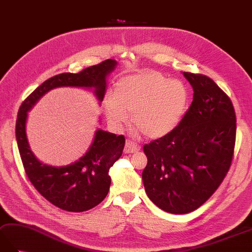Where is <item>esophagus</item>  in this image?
Segmentation results:
<instances>
[{
	"label": "esophagus",
	"instance_id": "34e87169",
	"mask_svg": "<svg viewBox=\"0 0 252 252\" xmlns=\"http://www.w3.org/2000/svg\"><path fill=\"white\" fill-rule=\"evenodd\" d=\"M139 146L137 144H135L134 142H132L131 139H127L126 142V146H125V154H133V153H137L139 150Z\"/></svg>",
	"mask_w": 252,
	"mask_h": 252
}]
</instances>
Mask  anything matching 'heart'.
I'll list each match as a JSON object with an SVG mask.
<instances>
[{"mask_svg":"<svg viewBox=\"0 0 252 252\" xmlns=\"http://www.w3.org/2000/svg\"><path fill=\"white\" fill-rule=\"evenodd\" d=\"M189 94L179 80L156 72L126 75L116 83L114 94L104 97L103 109L114 126L132 114V126L148 138L166 135L177 126L188 106Z\"/></svg>","mask_w":252,"mask_h":252,"instance_id":"b5f03b06","label":"heart"}]
</instances>
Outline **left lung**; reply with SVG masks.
<instances>
[{
    "label": "left lung",
    "mask_w": 252,
    "mask_h": 252,
    "mask_svg": "<svg viewBox=\"0 0 252 252\" xmlns=\"http://www.w3.org/2000/svg\"><path fill=\"white\" fill-rule=\"evenodd\" d=\"M193 101L179 125L144 146L146 193L169 214H188L217 190L231 166L236 116L230 97L207 76L183 73Z\"/></svg>",
    "instance_id": "obj_1"
}]
</instances>
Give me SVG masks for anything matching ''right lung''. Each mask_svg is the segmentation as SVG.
Listing matches in <instances>:
<instances>
[{
  "mask_svg": "<svg viewBox=\"0 0 252 252\" xmlns=\"http://www.w3.org/2000/svg\"><path fill=\"white\" fill-rule=\"evenodd\" d=\"M116 66L117 61L108 59L78 74L56 75L37 87L19 108L16 139L23 167L35 189L47 201L63 210L86 212L106 197L112 183L109 168L122 155L125 136L97 128L91 146L83 157L68 165L52 166L40 162L32 153L26 131L28 114L47 92L61 87L92 90L101 105L106 92V79Z\"/></svg>",
  "mask_w": 252,
  "mask_h": 252,
  "instance_id": "obj_1",
  "label": "right lung"
}]
</instances>
